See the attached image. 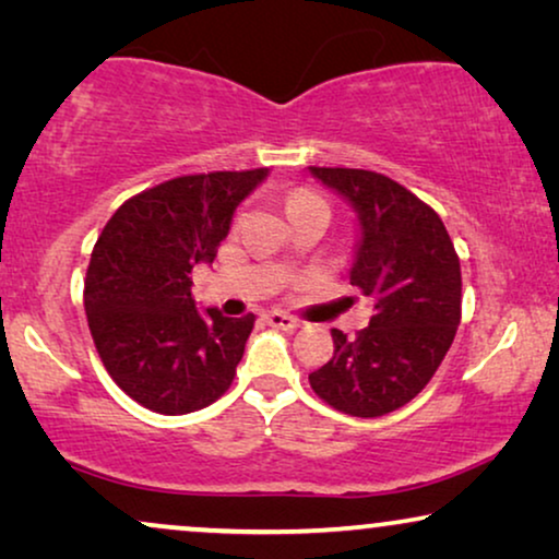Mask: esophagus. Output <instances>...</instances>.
I'll list each match as a JSON object with an SVG mask.
<instances>
[{
  "instance_id": "34e87169",
  "label": "esophagus",
  "mask_w": 559,
  "mask_h": 559,
  "mask_svg": "<svg viewBox=\"0 0 559 559\" xmlns=\"http://www.w3.org/2000/svg\"><path fill=\"white\" fill-rule=\"evenodd\" d=\"M264 320H266V325L280 328V331H295V328H300V320L293 316H285V312H280V310H270L264 316Z\"/></svg>"
}]
</instances>
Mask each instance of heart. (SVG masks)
Listing matches in <instances>:
<instances>
[{"mask_svg":"<svg viewBox=\"0 0 559 559\" xmlns=\"http://www.w3.org/2000/svg\"><path fill=\"white\" fill-rule=\"evenodd\" d=\"M305 203H323V201H320L312 190H305V188L293 190L287 198V209H295V205H305Z\"/></svg>","mask_w":559,"mask_h":559,"instance_id":"b5f03b06","label":"heart"}]
</instances>
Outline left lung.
<instances>
[{
	"label": "left lung",
	"mask_w": 559,
	"mask_h": 559,
	"mask_svg": "<svg viewBox=\"0 0 559 559\" xmlns=\"http://www.w3.org/2000/svg\"><path fill=\"white\" fill-rule=\"evenodd\" d=\"M358 218L350 285L373 302L356 338L333 328V358L310 373L320 400L350 417H381L423 392L461 323V259L438 213L392 178L310 167Z\"/></svg>",
	"instance_id": "obj_1"
}]
</instances>
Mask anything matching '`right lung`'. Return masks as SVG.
Segmentation results:
<instances>
[{"mask_svg":"<svg viewBox=\"0 0 559 559\" xmlns=\"http://www.w3.org/2000/svg\"><path fill=\"white\" fill-rule=\"evenodd\" d=\"M266 173L159 182L121 203L96 239L83 285L91 338L109 377L142 407L188 415L231 386L254 312H198L190 272L216 259L236 205Z\"/></svg>","mask_w":559,"mask_h":559,"instance_id":"add662e5","label":"right lung"}]
</instances>
